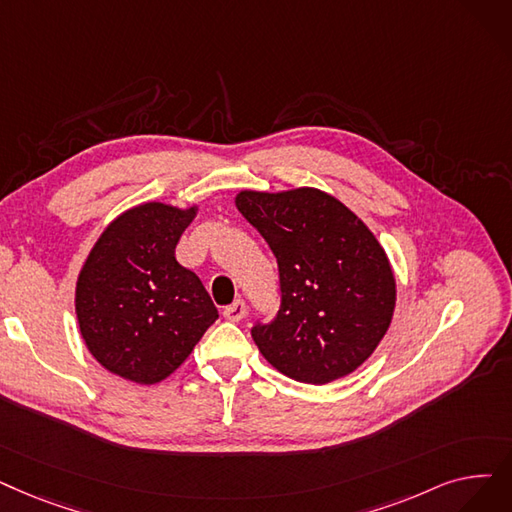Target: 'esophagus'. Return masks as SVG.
Masks as SVG:
<instances>
[{
  "mask_svg": "<svg viewBox=\"0 0 512 512\" xmlns=\"http://www.w3.org/2000/svg\"><path fill=\"white\" fill-rule=\"evenodd\" d=\"M244 316H247V305H244L242 299L234 301L232 305H228V307L224 309V318L230 320V322H240Z\"/></svg>",
  "mask_w": 512,
  "mask_h": 512,
  "instance_id": "1",
  "label": "esophagus"
}]
</instances>
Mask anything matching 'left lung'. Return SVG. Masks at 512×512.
<instances>
[{"instance_id":"obj_1","label":"left lung","mask_w":512,"mask_h":512,"mask_svg":"<svg viewBox=\"0 0 512 512\" xmlns=\"http://www.w3.org/2000/svg\"><path fill=\"white\" fill-rule=\"evenodd\" d=\"M234 203L278 261V316L251 330L263 358L307 385L332 383L362 366L387 335L397 299L381 242L318 188L240 190Z\"/></svg>"}]
</instances>
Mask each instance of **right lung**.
Returning <instances> with one entry per match:
<instances>
[{"mask_svg": "<svg viewBox=\"0 0 512 512\" xmlns=\"http://www.w3.org/2000/svg\"><path fill=\"white\" fill-rule=\"evenodd\" d=\"M198 205L159 201L131 207L104 228L81 265L75 314L96 362L125 381L154 385L180 368L217 307L175 244Z\"/></svg>", "mask_w": 512, "mask_h": 512, "instance_id": "add662e5", "label": "right lung"}]
</instances>
